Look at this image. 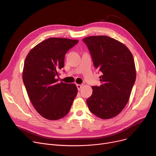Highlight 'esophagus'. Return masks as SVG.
I'll return each mask as SVG.
<instances>
[{
  "label": "esophagus",
  "mask_w": 156,
  "mask_h": 156,
  "mask_svg": "<svg viewBox=\"0 0 156 156\" xmlns=\"http://www.w3.org/2000/svg\"><path fill=\"white\" fill-rule=\"evenodd\" d=\"M76 87H77V88H78V90H80V89L82 88V87H83V85H80V84H77L76 85Z\"/></svg>",
  "instance_id": "34e87169"
}]
</instances>
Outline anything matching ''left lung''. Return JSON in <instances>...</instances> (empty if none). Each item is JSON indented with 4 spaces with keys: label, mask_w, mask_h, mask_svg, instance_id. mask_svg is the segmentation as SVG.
I'll return each instance as SVG.
<instances>
[{
    "label": "left lung",
    "mask_w": 156,
    "mask_h": 156,
    "mask_svg": "<svg viewBox=\"0 0 156 156\" xmlns=\"http://www.w3.org/2000/svg\"><path fill=\"white\" fill-rule=\"evenodd\" d=\"M91 54L95 68L102 73L101 85L93 86L87 100L94 114L103 119L115 117L125 108L136 80L134 59L128 47L108 36L83 39Z\"/></svg>",
    "instance_id": "obj_1"
}]
</instances>
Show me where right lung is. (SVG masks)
Returning a JSON list of instances; mask_svg holds the SVG:
<instances>
[{
  "instance_id": "obj_1",
  "label": "right lung",
  "mask_w": 156,
  "mask_h": 156,
  "mask_svg": "<svg viewBox=\"0 0 156 156\" xmlns=\"http://www.w3.org/2000/svg\"><path fill=\"white\" fill-rule=\"evenodd\" d=\"M78 42V40L49 38L33 48L26 57L23 83L34 107L47 119L64 117L77 95L75 84L59 83L55 76L64 67L66 53Z\"/></svg>"
}]
</instances>
